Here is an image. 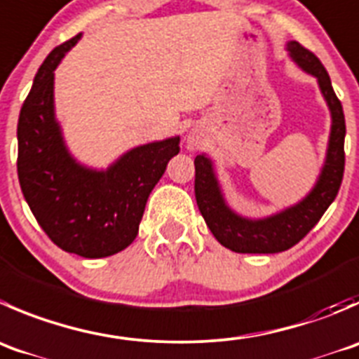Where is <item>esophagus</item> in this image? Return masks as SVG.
<instances>
[{
  "label": "esophagus",
  "mask_w": 359,
  "mask_h": 359,
  "mask_svg": "<svg viewBox=\"0 0 359 359\" xmlns=\"http://www.w3.org/2000/svg\"><path fill=\"white\" fill-rule=\"evenodd\" d=\"M198 145H200V137H198V133H189L187 135V149H191V151H194V149H198Z\"/></svg>",
  "instance_id": "34e87169"
}]
</instances>
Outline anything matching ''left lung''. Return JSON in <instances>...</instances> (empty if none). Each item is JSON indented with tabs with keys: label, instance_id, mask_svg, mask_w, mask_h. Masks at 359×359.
Wrapping results in <instances>:
<instances>
[{
	"label": "left lung",
	"instance_id": "obj_1",
	"mask_svg": "<svg viewBox=\"0 0 359 359\" xmlns=\"http://www.w3.org/2000/svg\"><path fill=\"white\" fill-rule=\"evenodd\" d=\"M286 50L298 68L318 80L319 91L328 105L332 128H330L326 158L314 187L298 203L261 219L245 217L233 210L221 189L214 161L207 154H198L194 158V170H196L194 194H196L198 208L212 235L221 245L233 252L273 254L293 247L318 224L326 208L337 198L342 184L344 165H346V156H344L346 119H344L342 103L333 91L328 72L311 50L302 47L294 40L287 41Z\"/></svg>",
	"mask_w": 359,
	"mask_h": 359
}]
</instances>
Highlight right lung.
<instances>
[{"label":"right lung","instance_id":"obj_1","mask_svg":"<svg viewBox=\"0 0 359 359\" xmlns=\"http://www.w3.org/2000/svg\"><path fill=\"white\" fill-rule=\"evenodd\" d=\"M80 36L55 47L34 75L17 124V173L48 238L66 252L95 259L137 238L149 194L179 154L180 137L130 149L105 170L76 161L55 119L54 72Z\"/></svg>","mask_w":359,"mask_h":359}]
</instances>
